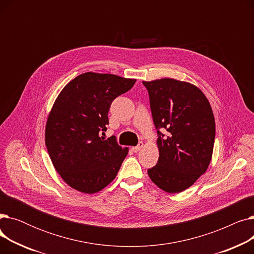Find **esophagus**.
Segmentation results:
<instances>
[{"label":"esophagus","instance_id":"obj_1","mask_svg":"<svg viewBox=\"0 0 254 254\" xmlns=\"http://www.w3.org/2000/svg\"><path fill=\"white\" fill-rule=\"evenodd\" d=\"M143 146H144V143L143 142H139V144L137 146H135V147H132L131 149H132V151H134V152H138V151H140L143 148Z\"/></svg>","mask_w":254,"mask_h":254}]
</instances>
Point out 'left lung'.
<instances>
[{
	"label": "left lung",
	"mask_w": 254,
	"mask_h": 254,
	"mask_svg": "<svg viewBox=\"0 0 254 254\" xmlns=\"http://www.w3.org/2000/svg\"><path fill=\"white\" fill-rule=\"evenodd\" d=\"M157 128V164L148 176L159 189L178 193L207 171L215 140L211 105L197 86L173 78L143 81ZM165 128L167 136L158 129Z\"/></svg>",
	"instance_id": "8db88e82"
}]
</instances>
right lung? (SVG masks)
<instances>
[{
    "instance_id": "add662e5",
    "label": "right lung",
    "mask_w": 254,
    "mask_h": 254,
    "mask_svg": "<svg viewBox=\"0 0 254 254\" xmlns=\"http://www.w3.org/2000/svg\"><path fill=\"white\" fill-rule=\"evenodd\" d=\"M136 79L86 72L60 92L49 112L45 144L53 167L72 189L96 193L116 177L128 148L115 137H101L109 125L115 98L129 90Z\"/></svg>"
}]
</instances>
